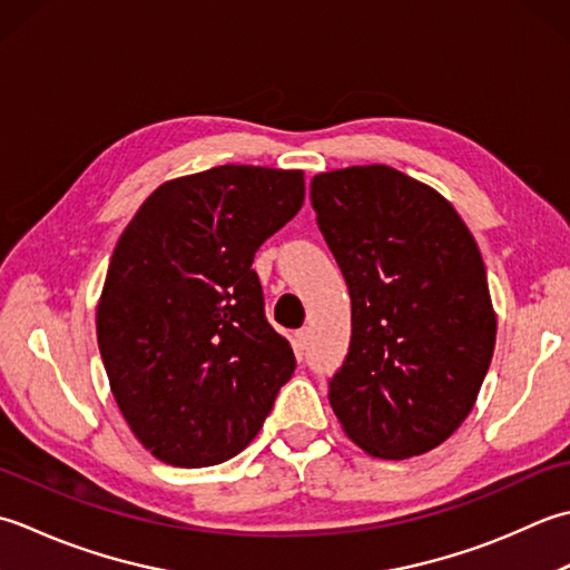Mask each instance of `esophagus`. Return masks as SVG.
<instances>
[{
    "mask_svg": "<svg viewBox=\"0 0 570 570\" xmlns=\"http://www.w3.org/2000/svg\"><path fill=\"white\" fill-rule=\"evenodd\" d=\"M295 344H297V350H307V344H309V330L295 332Z\"/></svg>",
    "mask_w": 570,
    "mask_h": 570,
    "instance_id": "1",
    "label": "esophagus"
}]
</instances>
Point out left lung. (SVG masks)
I'll return each instance as SVG.
<instances>
[{"mask_svg":"<svg viewBox=\"0 0 570 570\" xmlns=\"http://www.w3.org/2000/svg\"><path fill=\"white\" fill-rule=\"evenodd\" d=\"M309 202L352 297L336 421L371 458L431 452L470 415L494 354L478 240L443 194L386 165L315 174Z\"/></svg>","mask_w":570,"mask_h":570,"instance_id":"obj_1","label":"left lung"}]
</instances>
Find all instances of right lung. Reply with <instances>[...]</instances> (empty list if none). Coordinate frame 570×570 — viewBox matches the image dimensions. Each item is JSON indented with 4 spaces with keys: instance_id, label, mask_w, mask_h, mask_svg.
Wrapping results in <instances>:
<instances>
[{
    "instance_id": "right-lung-1",
    "label": "right lung",
    "mask_w": 570,
    "mask_h": 570,
    "mask_svg": "<svg viewBox=\"0 0 570 570\" xmlns=\"http://www.w3.org/2000/svg\"><path fill=\"white\" fill-rule=\"evenodd\" d=\"M302 199V169L220 165L161 184L122 230L96 332L115 403L157 460L238 455L293 376L250 265Z\"/></svg>"
}]
</instances>
